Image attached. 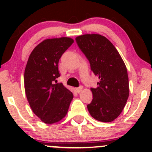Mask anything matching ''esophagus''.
<instances>
[{
    "label": "esophagus",
    "mask_w": 152,
    "mask_h": 152,
    "mask_svg": "<svg viewBox=\"0 0 152 152\" xmlns=\"http://www.w3.org/2000/svg\"><path fill=\"white\" fill-rule=\"evenodd\" d=\"M82 89H83V87H82V86H79V87H78V88H76V91H77L78 93H79V92L81 91H82Z\"/></svg>",
    "instance_id": "obj_1"
}]
</instances>
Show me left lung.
Returning <instances> with one entry per match:
<instances>
[{
	"mask_svg": "<svg viewBox=\"0 0 152 152\" xmlns=\"http://www.w3.org/2000/svg\"><path fill=\"white\" fill-rule=\"evenodd\" d=\"M78 48L90 63L91 70L99 77L97 88H91L93 99L87 105L95 119L113 121L123 111L129 94L127 69L114 45L99 34L76 38Z\"/></svg>",
	"mask_w": 152,
	"mask_h": 152,
	"instance_id": "1",
	"label": "left lung"
}]
</instances>
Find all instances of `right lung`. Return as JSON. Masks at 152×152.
Returning a JSON list of instances; mask_svg holds the SVG:
<instances>
[{
	"mask_svg": "<svg viewBox=\"0 0 152 152\" xmlns=\"http://www.w3.org/2000/svg\"><path fill=\"white\" fill-rule=\"evenodd\" d=\"M73 43L68 37L44 40L33 50L26 64V97L34 114L46 124L61 120L74 98L62 83H56L60 76L59 59Z\"/></svg>",
	"mask_w": 152,
	"mask_h": 152,
	"instance_id": "1",
	"label": "right lung"
}]
</instances>
